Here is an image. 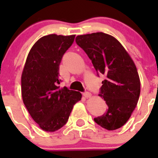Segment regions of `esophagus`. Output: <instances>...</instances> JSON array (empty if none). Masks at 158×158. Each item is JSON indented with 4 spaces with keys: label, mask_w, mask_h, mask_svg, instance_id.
<instances>
[{
    "label": "esophagus",
    "mask_w": 158,
    "mask_h": 158,
    "mask_svg": "<svg viewBox=\"0 0 158 158\" xmlns=\"http://www.w3.org/2000/svg\"><path fill=\"white\" fill-rule=\"evenodd\" d=\"M83 96L85 97V98H89V97H91L92 94L90 93H89V92H85V93H83Z\"/></svg>",
    "instance_id": "obj_1"
}]
</instances>
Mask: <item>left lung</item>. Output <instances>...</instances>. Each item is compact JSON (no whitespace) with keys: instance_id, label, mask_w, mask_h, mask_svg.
Segmentation results:
<instances>
[{"instance_id":"obj_1","label":"left lung","mask_w":158,"mask_h":158,"mask_svg":"<svg viewBox=\"0 0 158 158\" xmlns=\"http://www.w3.org/2000/svg\"><path fill=\"white\" fill-rule=\"evenodd\" d=\"M76 43L91 59L96 72L105 77L99 96L108 108L94 121L108 131L120 128L135 109L140 95V78L135 62L122 44L106 33L77 35Z\"/></svg>"}]
</instances>
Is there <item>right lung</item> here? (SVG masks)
<instances>
[{
	"instance_id": "add662e5",
	"label": "right lung",
	"mask_w": 158,
	"mask_h": 158,
	"mask_svg": "<svg viewBox=\"0 0 158 158\" xmlns=\"http://www.w3.org/2000/svg\"><path fill=\"white\" fill-rule=\"evenodd\" d=\"M75 35H48L40 38L28 53L21 75L23 102L43 131L54 132L66 123L80 92L60 89L59 65L74 41Z\"/></svg>"
}]
</instances>
